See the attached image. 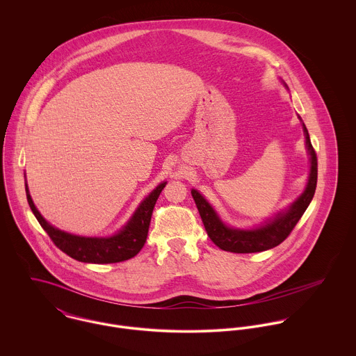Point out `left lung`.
Wrapping results in <instances>:
<instances>
[{
    "label": "left lung",
    "mask_w": 356,
    "mask_h": 356,
    "mask_svg": "<svg viewBox=\"0 0 356 356\" xmlns=\"http://www.w3.org/2000/svg\"><path fill=\"white\" fill-rule=\"evenodd\" d=\"M302 124L305 131V148L309 156V174L305 192L288 208H285V211L278 212L264 223L252 229L230 227L220 219L215 208L205 200L203 195L199 191L192 189V196L200 212L207 234L216 247L234 254H254L280 245L291 234L314 197L318 178L316 153L311 145L308 130L303 122Z\"/></svg>",
    "instance_id": "obj_1"
}]
</instances>
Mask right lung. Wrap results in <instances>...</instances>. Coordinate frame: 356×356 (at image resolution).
Instances as JSON below:
<instances>
[{
    "label": "right lung",
    "instance_id": "right-lung-1",
    "mask_svg": "<svg viewBox=\"0 0 356 356\" xmlns=\"http://www.w3.org/2000/svg\"><path fill=\"white\" fill-rule=\"evenodd\" d=\"M165 184V181L159 184L137 207V209L130 216L127 223L119 232L108 237L76 236L54 227L37 209L30 196L27 182L26 195L33 213L38 219L42 229L49 234L51 241L58 250H61L64 254L71 256L78 261L106 264L131 259L143 250L148 237L154 204L157 202V197L160 196Z\"/></svg>",
    "mask_w": 356,
    "mask_h": 356
}]
</instances>
